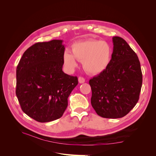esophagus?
<instances>
[{"label":"esophagus","mask_w":156,"mask_h":156,"mask_svg":"<svg viewBox=\"0 0 156 156\" xmlns=\"http://www.w3.org/2000/svg\"><path fill=\"white\" fill-rule=\"evenodd\" d=\"M78 81H79V83H83L85 82V79H84V78H83L82 77H79L78 79Z\"/></svg>","instance_id":"1"}]
</instances>
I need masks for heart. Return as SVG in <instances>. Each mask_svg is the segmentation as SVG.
<instances>
[{"label":"heart","mask_w":156,"mask_h":156,"mask_svg":"<svg viewBox=\"0 0 156 156\" xmlns=\"http://www.w3.org/2000/svg\"><path fill=\"white\" fill-rule=\"evenodd\" d=\"M72 51L66 50L63 54L66 68L73 71L77 66V59L82 62L83 69L90 75L104 72L111 63L112 52L107 42L93 39L75 42L72 45Z\"/></svg>","instance_id":"1"}]
</instances>
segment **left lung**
I'll list each match as a JSON object with an SVG mask.
<instances>
[{
  "label": "left lung",
  "instance_id": "left-lung-1",
  "mask_svg": "<svg viewBox=\"0 0 156 156\" xmlns=\"http://www.w3.org/2000/svg\"><path fill=\"white\" fill-rule=\"evenodd\" d=\"M111 63L89 81L91 104L97 114L106 119L126 116L137 103L143 83L138 56L120 37H112Z\"/></svg>",
  "mask_w": 156,
  "mask_h": 156
}]
</instances>
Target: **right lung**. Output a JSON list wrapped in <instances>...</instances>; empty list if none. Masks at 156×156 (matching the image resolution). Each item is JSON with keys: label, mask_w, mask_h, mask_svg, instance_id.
Returning a JSON list of instances; mask_svg holds the SVG:
<instances>
[{"label": "right lung", "mask_w": 156, "mask_h": 156, "mask_svg": "<svg viewBox=\"0 0 156 156\" xmlns=\"http://www.w3.org/2000/svg\"><path fill=\"white\" fill-rule=\"evenodd\" d=\"M63 40L38 42L27 49L16 69V96L23 111L39 122L58 119L77 85V77L62 71Z\"/></svg>", "instance_id": "obj_1"}]
</instances>
